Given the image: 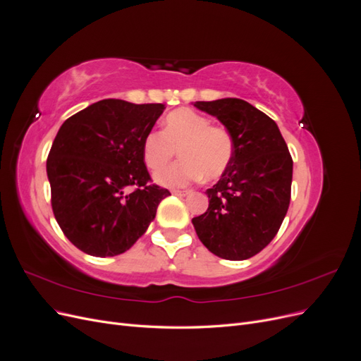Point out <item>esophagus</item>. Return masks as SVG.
<instances>
[{"mask_svg": "<svg viewBox=\"0 0 361 361\" xmlns=\"http://www.w3.org/2000/svg\"><path fill=\"white\" fill-rule=\"evenodd\" d=\"M174 195H188L190 191H180V190H173L171 191Z\"/></svg>", "mask_w": 361, "mask_h": 361, "instance_id": "esophagus-1", "label": "esophagus"}]
</instances>
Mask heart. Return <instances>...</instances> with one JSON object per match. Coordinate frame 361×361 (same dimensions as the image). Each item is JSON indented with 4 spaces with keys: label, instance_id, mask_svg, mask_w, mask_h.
Here are the masks:
<instances>
[{
    "label": "heart",
    "instance_id": "1",
    "mask_svg": "<svg viewBox=\"0 0 361 361\" xmlns=\"http://www.w3.org/2000/svg\"><path fill=\"white\" fill-rule=\"evenodd\" d=\"M182 159L155 174L166 187H185L203 176L215 180L233 157V137L224 126L190 108L171 111L161 130H150L143 140V159L150 170H159L178 154Z\"/></svg>",
    "mask_w": 361,
    "mask_h": 361
}]
</instances>
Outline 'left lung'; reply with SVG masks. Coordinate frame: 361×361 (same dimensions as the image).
Listing matches in <instances>:
<instances>
[{
  "label": "left lung",
  "instance_id": "8db88e82",
  "mask_svg": "<svg viewBox=\"0 0 361 361\" xmlns=\"http://www.w3.org/2000/svg\"><path fill=\"white\" fill-rule=\"evenodd\" d=\"M194 106L231 130L233 157L212 188L207 211L192 218L203 245L218 257L245 260L264 250L285 220L292 157L277 123L251 104L224 97Z\"/></svg>",
  "mask_w": 361,
  "mask_h": 361
}]
</instances>
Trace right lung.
Here are the masks:
<instances>
[{"instance_id":"right-lung-1","label":"right lung","mask_w":361,"mask_h":361,"mask_svg":"<svg viewBox=\"0 0 361 361\" xmlns=\"http://www.w3.org/2000/svg\"><path fill=\"white\" fill-rule=\"evenodd\" d=\"M162 104L104 99L61 125L47 159L51 206L64 236L84 253H125L170 191L152 183L143 140Z\"/></svg>"}]
</instances>
